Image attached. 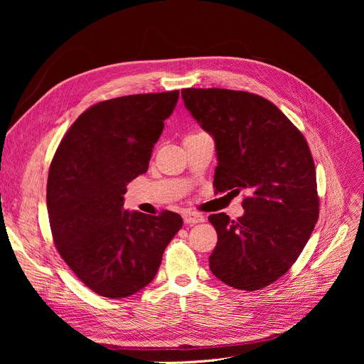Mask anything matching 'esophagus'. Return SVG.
I'll use <instances>...</instances> for the list:
<instances>
[{"instance_id":"34e87169","label":"esophagus","mask_w":364,"mask_h":364,"mask_svg":"<svg viewBox=\"0 0 364 364\" xmlns=\"http://www.w3.org/2000/svg\"><path fill=\"white\" fill-rule=\"evenodd\" d=\"M184 218V223L186 224H198V223H203L205 218L202 214H198V213H186L183 215Z\"/></svg>"}]
</instances>
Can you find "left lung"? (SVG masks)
<instances>
[{"label": "left lung", "mask_w": 364, "mask_h": 364, "mask_svg": "<svg viewBox=\"0 0 364 364\" xmlns=\"http://www.w3.org/2000/svg\"><path fill=\"white\" fill-rule=\"evenodd\" d=\"M184 106L215 140L217 193L239 195L245 214L209 215L218 242L209 269L223 283L258 291L288 272L318 220L316 168L307 140L261 95L184 88Z\"/></svg>", "instance_id": "left-lung-1"}]
</instances>
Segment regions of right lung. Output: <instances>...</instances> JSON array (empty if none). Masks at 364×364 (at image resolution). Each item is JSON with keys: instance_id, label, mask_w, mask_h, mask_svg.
<instances>
[{"instance_id": "obj_1", "label": "right lung", "mask_w": 364, "mask_h": 364, "mask_svg": "<svg viewBox=\"0 0 364 364\" xmlns=\"http://www.w3.org/2000/svg\"><path fill=\"white\" fill-rule=\"evenodd\" d=\"M178 94L124 95L88 107L51 161L47 209L54 245L100 296L119 299L147 286L183 225L176 213L155 217L124 208L127 184L147 171Z\"/></svg>"}]
</instances>
